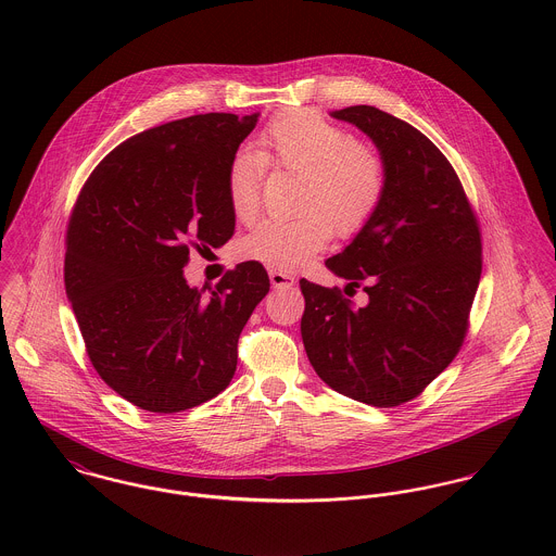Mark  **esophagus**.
I'll list each match as a JSON object with an SVG mask.
<instances>
[{
    "label": "esophagus",
    "mask_w": 556,
    "mask_h": 556,
    "mask_svg": "<svg viewBox=\"0 0 556 556\" xmlns=\"http://www.w3.org/2000/svg\"><path fill=\"white\" fill-rule=\"evenodd\" d=\"M269 280H271V285H274L276 289H280V287H293V285H295V276H291V274H287V271H282V269H269Z\"/></svg>",
    "instance_id": "34e87169"
}]
</instances>
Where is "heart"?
<instances>
[{
    "mask_svg": "<svg viewBox=\"0 0 556 556\" xmlns=\"http://www.w3.org/2000/svg\"><path fill=\"white\" fill-rule=\"evenodd\" d=\"M258 159L238 154L227 168V199L241 223L256 216L265 166L302 175L295 218H263L241 239L248 258L298 267L313 258L333 236H351L368 225L388 190V164L370 143L325 119L295 109L278 115L258 137Z\"/></svg>",
    "mask_w": 556,
    "mask_h": 556,
    "instance_id": "1",
    "label": "heart"
}]
</instances>
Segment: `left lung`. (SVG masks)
I'll return each instance as SVG.
<instances>
[{"instance_id": "1", "label": "left lung", "mask_w": 556, "mask_h": 556, "mask_svg": "<svg viewBox=\"0 0 556 556\" xmlns=\"http://www.w3.org/2000/svg\"><path fill=\"white\" fill-rule=\"evenodd\" d=\"M331 115L375 141L388 190L357 238L325 261L349 280V298L300 280L302 338L331 390L388 408L419 396L458 355L481 276V233L454 166L426 135L368 104ZM359 286L364 307L350 300Z\"/></svg>"}]
</instances>
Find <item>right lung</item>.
<instances>
[{
	"mask_svg": "<svg viewBox=\"0 0 556 556\" xmlns=\"http://www.w3.org/2000/svg\"><path fill=\"white\" fill-rule=\"evenodd\" d=\"M258 115L205 113L150 128L98 162L66 229L64 282L100 379L152 413L218 396L238 340L269 291L258 261L229 269L210 295L188 287L190 250L233 238L227 168Z\"/></svg>",
	"mask_w": 556,
	"mask_h": 556,
	"instance_id": "right-lung-1",
	"label": "right lung"
}]
</instances>
